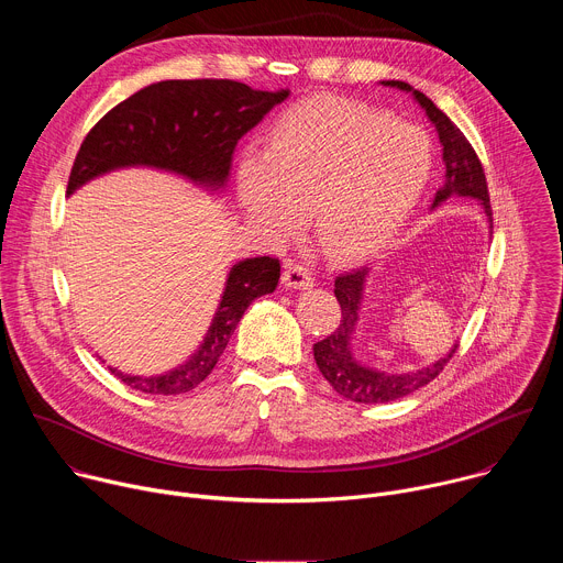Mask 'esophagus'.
<instances>
[{"mask_svg": "<svg viewBox=\"0 0 563 563\" xmlns=\"http://www.w3.org/2000/svg\"><path fill=\"white\" fill-rule=\"evenodd\" d=\"M283 283L291 289H307L313 285V276L311 272L296 261H287L285 263V272H283Z\"/></svg>", "mask_w": 563, "mask_h": 563, "instance_id": "obj_1", "label": "esophagus"}]
</instances>
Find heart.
<instances>
[{"mask_svg":"<svg viewBox=\"0 0 563 563\" xmlns=\"http://www.w3.org/2000/svg\"><path fill=\"white\" fill-rule=\"evenodd\" d=\"M430 174L432 144L421 129L318 96L276 120L265 153L240 157L235 189L254 224L287 233L309 207L320 245L361 256L406 224Z\"/></svg>","mask_w":563,"mask_h":563,"instance_id":"1","label":"heart"}]
</instances>
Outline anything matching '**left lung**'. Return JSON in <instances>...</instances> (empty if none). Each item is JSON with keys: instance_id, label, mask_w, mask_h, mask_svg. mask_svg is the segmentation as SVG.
I'll use <instances>...</instances> for the list:
<instances>
[{"instance_id": "8db88e82", "label": "left lung", "mask_w": 563, "mask_h": 563, "mask_svg": "<svg viewBox=\"0 0 563 563\" xmlns=\"http://www.w3.org/2000/svg\"><path fill=\"white\" fill-rule=\"evenodd\" d=\"M385 87H396L404 91H412L417 102L426 109L428 118L434 122L439 140L443 144V163H445V180L443 187L434 196V207L448 200L450 196H472L481 200L486 209V216L493 222V207H490V194L484 167L481 159L467 137L461 133V129L441 111L434 107V102L423 96L421 91H415L408 82H398V79H389L383 82ZM367 267L345 272L336 276L334 280V294L341 305V323L339 328L325 336L323 341L313 343V358L318 369L323 372L328 383L345 398L356 400V404H387V400L404 398L419 387L428 385L432 378H437L443 367L454 356L456 347L445 354L441 361L432 363L430 367H423L412 374H385L374 372L367 367H361L352 354H350V339L354 334V325L358 318V305L363 296V283H365Z\"/></svg>"}]
</instances>
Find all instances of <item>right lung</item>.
<instances>
[{
    "mask_svg": "<svg viewBox=\"0 0 563 563\" xmlns=\"http://www.w3.org/2000/svg\"><path fill=\"white\" fill-rule=\"evenodd\" d=\"M289 89L261 91L235 79H167L151 85L113 107L85 137L68 176L66 194L118 167L146 165L183 174L209 187H222L231 155ZM280 278V261L261 256L238 263L198 352L163 376H129L111 369L124 385L144 394H185L216 367L238 320Z\"/></svg>",
    "mask_w": 563,
    "mask_h": 563,
    "instance_id": "right-lung-1",
    "label": "right lung"
}]
</instances>
